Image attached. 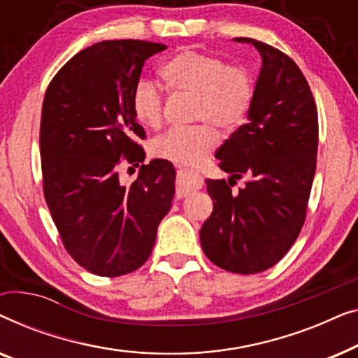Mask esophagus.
I'll use <instances>...</instances> for the list:
<instances>
[{"label":"esophagus","instance_id":"34e87169","mask_svg":"<svg viewBox=\"0 0 358 358\" xmlns=\"http://www.w3.org/2000/svg\"><path fill=\"white\" fill-rule=\"evenodd\" d=\"M202 184H203L202 176L194 173V171L180 169L178 173V187H176V195H178L179 199L187 197V195L202 187Z\"/></svg>","mask_w":358,"mask_h":358}]
</instances>
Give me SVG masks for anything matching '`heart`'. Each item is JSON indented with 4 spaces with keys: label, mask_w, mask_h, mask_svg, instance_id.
Masks as SVG:
<instances>
[{
    "label": "heart",
    "mask_w": 358,
    "mask_h": 358,
    "mask_svg": "<svg viewBox=\"0 0 358 358\" xmlns=\"http://www.w3.org/2000/svg\"><path fill=\"white\" fill-rule=\"evenodd\" d=\"M166 87L176 94L194 97L190 119L202 125L171 129L151 141L156 158L194 166L218 146L224 134L241 127L254 101V78L248 68L228 65L222 58L197 50H180L159 68ZM131 114L145 129H158L163 120V92L155 81L141 80L130 99Z\"/></svg>",
    "instance_id": "b5f03b06"
}]
</instances>
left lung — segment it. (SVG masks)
Wrapping results in <instances>:
<instances>
[{
  "label": "left lung",
  "mask_w": 358,
  "mask_h": 358,
  "mask_svg": "<svg viewBox=\"0 0 358 358\" xmlns=\"http://www.w3.org/2000/svg\"><path fill=\"white\" fill-rule=\"evenodd\" d=\"M261 55L248 124L220 146L215 158L224 179H207L213 212L200 228V244L215 266L257 273L275 266L305 223L316 171L317 110L296 63L267 43L239 37ZM248 182L231 192L234 178Z\"/></svg>",
  "instance_id": "8db88e82"
}]
</instances>
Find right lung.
Instances as JSON below:
<instances>
[{
	"mask_svg": "<svg viewBox=\"0 0 358 358\" xmlns=\"http://www.w3.org/2000/svg\"><path fill=\"white\" fill-rule=\"evenodd\" d=\"M164 45L104 41L68 60L47 87L41 119L43 195L70 256L101 277L136 271L150 257L176 192L168 159L141 164L130 185L120 164L138 166L145 130L130 99L141 68Z\"/></svg>",
	"mask_w": 358,
	"mask_h": 358,
	"instance_id": "add662e5",
	"label": "right lung"
}]
</instances>
